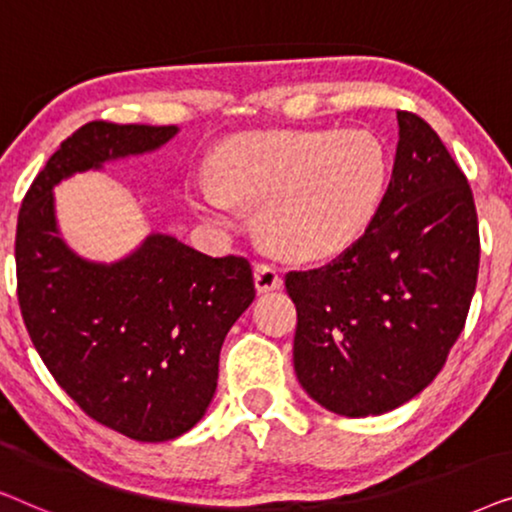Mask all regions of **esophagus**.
<instances>
[{
    "label": "esophagus",
    "instance_id": "esophagus-1",
    "mask_svg": "<svg viewBox=\"0 0 512 512\" xmlns=\"http://www.w3.org/2000/svg\"><path fill=\"white\" fill-rule=\"evenodd\" d=\"M254 284H256L258 293L277 291V289H282V275H279L272 265L258 263L254 268Z\"/></svg>",
    "mask_w": 512,
    "mask_h": 512
}]
</instances>
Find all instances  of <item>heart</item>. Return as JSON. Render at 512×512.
<instances>
[{"mask_svg": "<svg viewBox=\"0 0 512 512\" xmlns=\"http://www.w3.org/2000/svg\"><path fill=\"white\" fill-rule=\"evenodd\" d=\"M389 186V153L366 130L249 135L221 158V184L200 181L193 205L228 226L240 205H261L272 247L300 261L338 256L361 240Z\"/></svg>", "mask_w": 512, "mask_h": 512, "instance_id": "obj_1", "label": "heart"}]
</instances>
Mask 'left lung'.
<instances>
[{
	"instance_id": "obj_1",
	"label": "left lung",
	"mask_w": 512,
	"mask_h": 512,
	"mask_svg": "<svg viewBox=\"0 0 512 512\" xmlns=\"http://www.w3.org/2000/svg\"><path fill=\"white\" fill-rule=\"evenodd\" d=\"M396 118L394 172L366 233L326 268L286 275L296 377L342 417L384 415L429 387L478 282L471 186L429 123Z\"/></svg>"
}]
</instances>
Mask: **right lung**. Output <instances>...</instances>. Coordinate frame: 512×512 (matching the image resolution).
Returning a JSON list of instances; mask_svg holds the SVG:
<instances>
[{"instance_id": "1", "label": "right lung", "mask_w": 512, "mask_h": 512, "mask_svg": "<svg viewBox=\"0 0 512 512\" xmlns=\"http://www.w3.org/2000/svg\"><path fill=\"white\" fill-rule=\"evenodd\" d=\"M177 135V125L86 123L32 181L16 230L18 303L41 361L88 417L142 443L184 436L205 417L223 340L256 296L249 261L167 233L93 261L62 237L53 191Z\"/></svg>"}]
</instances>
